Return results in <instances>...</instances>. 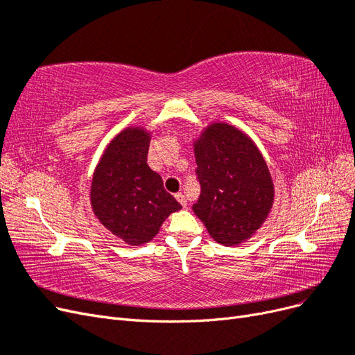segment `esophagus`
Segmentation results:
<instances>
[{"mask_svg": "<svg viewBox=\"0 0 355 355\" xmlns=\"http://www.w3.org/2000/svg\"><path fill=\"white\" fill-rule=\"evenodd\" d=\"M176 197V200L182 204V207H187V204H188V200H187V197L182 194V192H178V194L175 196Z\"/></svg>", "mask_w": 355, "mask_h": 355, "instance_id": "esophagus-1", "label": "esophagus"}]
</instances>
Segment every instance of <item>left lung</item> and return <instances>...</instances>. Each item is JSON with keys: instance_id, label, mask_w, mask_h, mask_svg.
I'll return each instance as SVG.
<instances>
[{"instance_id": "left-lung-1", "label": "left lung", "mask_w": 355, "mask_h": 355, "mask_svg": "<svg viewBox=\"0 0 355 355\" xmlns=\"http://www.w3.org/2000/svg\"><path fill=\"white\" fill-rule=\"evenodd\" d=\"M194 153L201 194L192 210L219 244L249 240L274 202V184L261 151L237 127L213 123L196 141Z\"/></svg>"}]
</instances>
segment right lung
<instances>
[{
  "instance_id": "right-lung-1",
  "label": "right lung",
  "mask_w": 355,
  "mask_h": 355,
  "mask_svg": "<svg viewBox=\"0 0 355 355\" xmlns=\"http://www.w3.org/2000/svg\"><path fill=\"white\" fill-rule=\"evenodd\" d=\"M149 141L145 128H124L105 149L92 180L96 218L130 245L151 241L168 214L182 209L146 163Z\"/></svg>"
}]
</instances>
